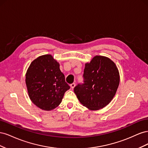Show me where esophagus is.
<instances>
[{
    "label": "esophagus",
    "instance_id": "1",
    "mask_svg": "<svg viewBox=\"0 0 148 148\" xmlns=\"http://www.w3.org/2000/svg\"><path fill=\"white\" fill-rule=\"evenodd\" d=\"M75 83H72L70 84V87L71 89H73L75 88Z\"/></svg>",
    "mask_w": 148,
    "mask_h": 148
}]
</instances>
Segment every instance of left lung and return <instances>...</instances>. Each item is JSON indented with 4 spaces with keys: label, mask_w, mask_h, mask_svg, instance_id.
<instances>
[{
    "label": "left lung",
    "mask_w": 148,
    "mask_h": 148,
    "mask_svg": "<svg viewBox=\"0 0 148 148\" xmlns=\"http://www.w3.org/2000/svg\"><path fill=\"white\" fill-rule=\"evenodd\" d=\"M84 83L74 92L81 104L91 110L104 108L112 100L120 83L119 71L109 58L96 56L85 64Z\"/></svg>",
    "instance_id": "8db88e82"
}]
</instances>
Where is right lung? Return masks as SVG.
<instances>
[{"mask_svg": "<svg viewBox=\"0 0 148 148\" xmlns=\"http://www.w3.org/2000/svg\"><path fill=\"white\" fill-rule=\"evenodd\" d=\"M25 83L29 97L34 105L44 110L59 106L70 89L60 65L51 54L38 57L31 62L26 73Z\"/></svg>", "mask_w": 148, "mask_h": 148, "instance_id": "add662e5", "label": "right lung"}]
</instances>
